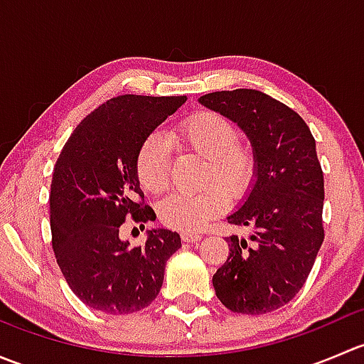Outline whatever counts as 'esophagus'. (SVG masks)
I'll use <instances>...</instances> for the list:
<instances>
[{"instance_id":"1","label":"esophagus","mask_w":364,"mask_h":364,"mask_svg":"<svg viewBox=\"0 0 364 364\" xmlns=\"http://www.w3.org/2000/svg\"><path fill=\"white\" fill-rule=\"evenodd\" d=\"M200 237H203V236H200V234L188 232V230L181 234V240L185 241V243H197V241H200Z\"/></svg>"}]
</instances>
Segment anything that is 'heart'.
I'll list each match as a JSON object with an SVG mask.
<instances>
[{"instance_id":"1","label":"heart","mask_w":364,"mask_h":364,"mask_svg":"<svg viewBox=\"0 0 364 364\" xmlns=\"http://www.w3.org/2000/svg\"><path fill=\"white\" fill-rule=\"evenodd\" d=\"M176 141L205 160L203 183L216 185L197 193H172L160 203L159 215L172 229L197 230L225 209L227 197L241 199L250 192L257 178V155L248 142L241 141L229 117L211 111L183 119L176 128ZM171 161L167 141L160 134L148 135L135 159V174L146 192L160 193L167 188Z\"/></svg>"}]
</instances>
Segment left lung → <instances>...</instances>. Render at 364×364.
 <instances>
[{
	"label": "left lung",
	"instance_id": "left-lung-1",
	"mask_svg": "<svg viewBox=\"0 0 364 364\" xmlns=\"http://www.w3.org/2000/svg\"><path fill=\"white\" fill-rule=\"evenodd\" d=\"M200 104L236 121L257 155V181L243 208L227 218L252 230L227 237L229 257L213 274L216 297L230 311L269 314L306 282L324 241V174L303 117L257 90L215 91Z\"/></svg>",
	"mask_w": 364,
	"mask_h": 364
}]
</instances>
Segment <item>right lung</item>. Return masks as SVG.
Instances as JSON below:
<instances>
[{
	"instance_id": "right-lung-1",
	"label": "right lung",
	"mask_w": 364,
	"mask_h": 364,
	"mask_svg": "<svg viewBox=\"0 0 364 364\" xmlns=\"http://www.w3.org/2000/svg\"><path fill=\"white\" fill-rule=\"evenodd\" d=\"M186 97L119 95L87 114L61 149L50 183V232L58 266L84 304L111 315L149 306L164 284L178 232L151 230L141 247L119 240L124 220L156 218L135 174L144 139Z\"/></svg>"
}]
</instances>
